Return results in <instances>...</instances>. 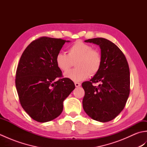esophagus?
<instances>
[{"mask_svg": "<svg viewBox=\"0 0 147 147\" xmlns=\"http://www.w3.org/2000/svg\"><path fill=\"white\" fill-rule=\"evenodd\" d=\"M74 85H75V86H76V87H79V86H81V83H80L76 82V83H74Z\"/></svg>", "mask_w": 147, "mask_h": 147, "instance_id": "esophagus-1", "label": "esophagus"}]
</instances>
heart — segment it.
Listing matches in <instances>:
<instances>
[{
    "mask_svg": "<svg viewBox=\"0 0 147 147\" xmlns=\"http://www.w3.org/2000/svg\"><path fill=\"white\" fill-rule=\"evenodd\" d=\"M56 64L62 71H66L73 65V69L64 73V76L73 82H81L88 76L96 74L100 69L102 58L100 52L82 41H77L68 49V54L59 52L56 55Z\"/></svg>",
    "mask_w": 147,
    "mask_h": 147,
    "instance_id": "1",
    "label": "heart"
}]
</instances>
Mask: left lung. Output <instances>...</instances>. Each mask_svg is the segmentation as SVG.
Instances as JSON below:
<instances>
[{"label":"left lung","instance_id":"1","mask_svg":"<svg viewBox=\"0 0 147 147\" xmlns=\"http://www.w3.org/2000/svg\"><path fill=\"white\" fill-rule=\"evenodd\" d=\"M85 42L99 45L102 62L98 73L82 83L83 107L93 119L105 123L114 119L125 107L130 91L128 63L123 52L109 40L95 38ZM98 82L101 83L98 87L92 85Z\"/></svg>","mask_w":147,"mask_h":147}]
</instances>
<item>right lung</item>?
Returning <instances> with one entry per match:
<instances>
[{"instance_id": "obj_1", "label": "right lung", "mask_w": 147, "mask_h": 147, "mask_svg": "<svg viewBox=\"0 0 147 147\" xmlns=\"http://www.w3.org/2000/svg\"><path fill=\"white\" fill-rule=\"evenodd\" d=\"M69 40L43 36L24 50L16 74L20 104L33 119L46 123L57 117L63 102L75 88L73 81L61 78L55 58Z\"/></svg>"}]
</instances>
